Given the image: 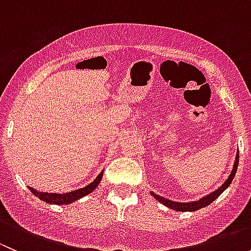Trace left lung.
I'll use <instances>...</instances> for the list:
<instances>
[{"label": "left lung", "instance_id": "obj_1", "mask_svg": "<svg viewBox=\"0 0 251 251\" xmlns=\"http://www.w3.org/2000/svg\"><path fill=\"white\" fill-rule=\"evenodd\" d=\"M238 163H239V153H238L237 156H235L233 170H232V173L228 176V178L225 181V183L222 184L220 188H217L216 191L212 192V193H210V194H207L206 197H204V198H201V201H192V203H176V201H169V199L163 198V197L158 196V194L151 193V196H153L156 201H160L161 204H164L165 206H168V207H171V209L176 210V211H196V210H199V209H201V207H205V206H207L209 204H211L212 201H214L216 198H219V197L221 196L222 192H224L225 189H226L227 187L232 183V179L234 178V175H235V173H237Z\"/></svg>", "mask_w": 251, "mask_h": 251}]
</instances>
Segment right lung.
<instances>
[{"label":"right lung","mask_w":251,"mask_h":251,"mask_svg":"<svg viewBox=\"0 0 251 251\" xmlns=\"http://www.w3.org/2000/svg\"><path fill=\"white\" fill-rule=\"evenodd\" d=\"M102 175L103 173H100V176L90 183L88 186L83 187V188L77 189V191H73L69 192V193H63V194H58V193H44V192H39L36 189L31 188L29 187V189L31 191V193H34L37 198H40L41 201H46V203L50 204H58V205H65V204H70L73 201H77V199L82 198V197L87 196L90 194L91 192H93L96 189V187L100 184V179H102Z\"/></svg>","instance_id":"obj_1"}]
</instances>
